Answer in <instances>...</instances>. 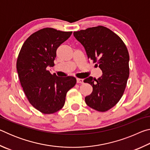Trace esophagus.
<instances>
[{"instance_id":"1","label":"esophagus","mask_w":150,"mask_h":150,"mask_svg":"<svg viewBox=\"0 0 150 150\" xmlns=\"http://www.w3.org/2000/svg\"><path fill=\"white\" fill-rule=\"evenodd\" d=\"M77 83H83V79H77Z\"/></svg>"}]
</instances>
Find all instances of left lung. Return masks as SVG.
I'll return each instance as SVG.
<instances>
[{"instance_id":"left-lung-1","label":"left lung","mask_w":150,"mask_h":150,"mask_svg":"<svg viewBox=\"0 0 150 150\" xmlns=\"http://www.w3.org/2000/svg\"><path fill=\"white\" fill-rule=\"evenodd\" d=\"M73 35L85 47L88 59L103 71L97 79L89 77L83 81L93 87L85 103L98 112L110 110L125 91L130 73L128 49L117 34L103 26L74 32Z\"/></svg>"}]
</instances>
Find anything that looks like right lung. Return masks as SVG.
Here are the masks:
<instances>
[{
    "label": "right lung",
    "mask_w": 150,
    "mask_h": 150,
    "mask_svg": "<svg viewBox=\"0 0 150 150\" xmlns=\"http://www.w3.org/2000/svg\"><path fill=\"white\" fill-rule=\"evenodd\" d=\"M71 34L45 28L30 35L20 51L16 69L20 84L29 103L42 113L62 109L66 94L77 82L71 76L59 77L47 70L48 66H54L57 47Z\"/></svg>",
    "instance_id": "add662e5"
}]
</instances>
